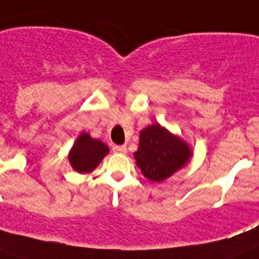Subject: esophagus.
<instances>
[{
	"instance_id": "34e87169",
	"label": "esophagus",
	"mask_w": 259,
	"mask_h": 259,
	"mask_svg": "<svg viewBox=\"0 0 259 259\" xmlns=\"http://www.w3.org/2000/svg\"><path fill=\"white\" fill-rule=\"evenodd\" d=\"M113 151H114V153L125 154L126 153V146H113Z\"/></svg>"
}]
</instances>
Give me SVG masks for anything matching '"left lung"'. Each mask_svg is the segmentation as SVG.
<instances>
[{
	"label": "left lung",
	"mask_w": 259,
	"mask_h": 259,
	"mask_svg": "<svg viewBox=\"0 0 259 259\" xmlns=\"http://www.w3.org/2000/svg\"><path fill=\"white\" fill-rule=\"evenodd\" d=\"M191 151L183 141L159 123L141 132L140 147L134 153L137 166L151 182H162L184 166Z\"/></svg>",
	"instance_id": "1"
}]
</instances>
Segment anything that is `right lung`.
<instances>
[{
  "label": "right lung",
  "mask_w": 259,
  "mask_h": 259,
  "mask_svg": "<svg viewBox=\"0 0 259 259\" xmlns=\"http://www.w3.org/2000/svg\"><path fill=\"white\" fill-rule=\"evenodd\" d=\"M109 149L99 140H92L89 134L82 133L69 153V162L77 172L88 174L99 166Z\"/></svg>",
  "instance_id": "obj_1"
}]
</instances>
